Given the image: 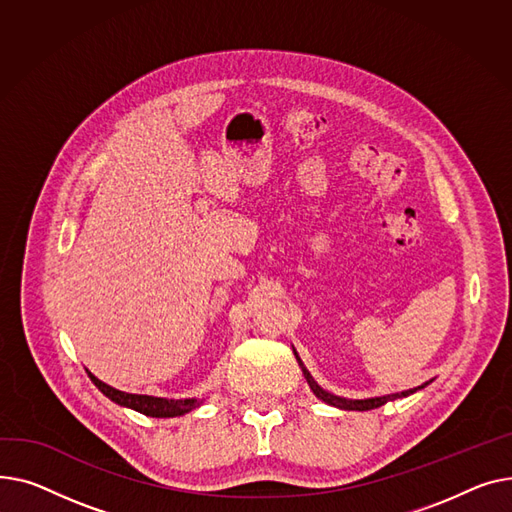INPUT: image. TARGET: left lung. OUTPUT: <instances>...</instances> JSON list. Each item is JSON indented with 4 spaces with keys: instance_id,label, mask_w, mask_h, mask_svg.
Listing matches in <instances>:
<instances>
[{
    "instance_id": "1",
    "label": "left lung",
    "mask_w": 512,
    "mask_h": 512,
    "mask_svg": "<svg viewBox=\"0 0 512 512\" xmlns=\"http://www.w3.org/2000/svg\"><path fill=\"white\" fill-rule=\"evenodd\" d=\"M293 353H295V349H293ZM295 357H297V362H299V366H302V370H304V376H306V380H308V384H310V388L314 390V395L318 397V399H322L324 403H328V405H333V407H339V409H347V411H368V409H376V407H382L384 403H388V401H395V399H399V397H407V395H411V393H415V390H419V388H424V386H428V382L426 384H422V386H417V388H411V390H403V393H395V395H386V397H374V399H343V397H337V395H330V393H326V390H322L316 382H314V378L310 376V372L304 368V364H302V359H299V355L295 353Z\"/></svg>"
}]
</instances>
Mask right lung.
Instances as JSON below:
<instances>
[{"label":"right lung","instance_id":"add662e5","mask_svg":"<svg viewBox=\"0 0 512 512\" xmlns=\"http://www.w3.org/2000/svg\"><path fill=\"white\" fill-rule=\"evenodd\" d=\"M88 378L93 380V384L113 403L122 405V407H130L148 417H177V415H184V413L196 409L202 403L198 399H161V397H150V395H132V393H124V390H117V388L101 382L90 372H88Z\"/></svg>","mask_w":512,"mask_h":512}]
</instances>
